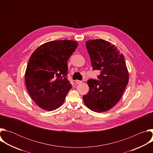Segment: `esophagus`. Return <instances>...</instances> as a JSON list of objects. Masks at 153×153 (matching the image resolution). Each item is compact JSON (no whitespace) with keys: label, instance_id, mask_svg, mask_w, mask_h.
<instances>
[{"label":"esophagus","instance_id":"34e87169","mask_svg":"<svg viewBox=\"0 0 153 153\" xmlns=\"http://www.w3.org/2000/svg\"><path fill=\"white\" fill-rule=\"evenodd\" d=\"M76 83H77V84H80V83H82V81H81V80H77L76 81Z\"/></svg>","mask_w":153,"mask_h":153}]
</instances>
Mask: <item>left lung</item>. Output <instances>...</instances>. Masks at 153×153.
Segmentation results:
<instances>
[{
  "instance_id": "1",
  "label": "left lung",
  "mask_w": 153,
  "mask_h": 153,
  "mask_svg": "<svg viewBox=\"0 0 153 153\" xmlns=\"http://www.w3.org/2000/svg\"><path fill=\"white\" fill-rule=\"evenodd\" d=\"M94 70H100L99 80L87 81L89 91L83 96L91 110L102 113L110 110L120 99L128 85L129 74L125 57L117 47L102 39L86 41Z\"/></svg>"
}]
</instances>
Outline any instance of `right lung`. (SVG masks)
Masks as SVG:
<instances>
[{"label":"right lung","mask_w":153,"mask_h":153,"mask_svg":"<svg viewBox=\"0 0 153 153\" xmlns=\"http://www.w3.org/2000/svg\"><path fill=\"white\" fill-rule=\"evenodd\" d=\"M77 46L74 40L50 41L31 54L25 71V84L32 99L43 110L59 108L71 88L67 77V63Z\"/></svg>","instance_id":"add662e5"}]
</instances>
